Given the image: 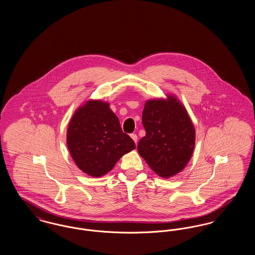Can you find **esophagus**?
I'll use <instances>...</instances> for the list:
<instances>
[{"instance_id": "esophagus-1", "label": "esophagus", "mask_w": 255, "mask_h": 255, "mask_svg": "<svg viewBox=\"0 0 255 255\" xmlns=\"http://www.w3.org/2000/svg\"><path fill=\"white\" fill-rule=\"evenodd\" d=\"M131 137L133 138V140L135 143L137 142V135L135 133H131Z\"/></svg>"}]
</instances>
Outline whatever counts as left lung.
Returning a JSON list of instances; mask_svg holds the SVG:
<instances>
[{
  "instance_id": "1",
  "label": "left lung",
  "mask_w": 255,
  "mask_h": 255,
  "mask_svg": "<svg viewBox=\"0 0 255 255\" xmlns=\"http://www.w3.org/2000/svg\"><path fill=\"white\" fill-rule=\"evenodd\" d=\"M145 129L137 144L139 155L158 176L169 178L181 172L192 156L195 130L186 110L174 97L149 100L142 112Z\"/></svg>"
}]
</instances>
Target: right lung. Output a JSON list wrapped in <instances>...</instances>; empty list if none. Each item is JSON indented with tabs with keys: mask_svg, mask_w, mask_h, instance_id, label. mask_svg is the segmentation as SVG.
I'll return each instance as SVG.
<instances>
[{
	"mask_svg": "<svg viewBox=\"0 0 255 255\" xmlns=\"http://www.w3.org/2000/svg\"><path fill=\"white\" fill-rule=\"evenodd\" d=\"M67 143L76 165L92 177L105 175L124 154L135 148L109 104L101 101H89L75 112Z\"/></svg>",
	"mask_w": 255,
	"mask_h": 255,
	"instance_id": "obj_1",
	"label": "right lung"
}]
</instances>
